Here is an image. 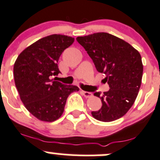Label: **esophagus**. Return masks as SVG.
<instances>
[{
    "mask_svg": "<svg viewBox=\"0 0 160 160\" xmlns=\"http://www.w3.org/2000/svg\"><path fill=\"white\" fill-rule=\"evenodd\" d=\"M81 93L83 94V96L86 97V98H89V97H91L92 96H93V93H90V92H87V91H83V90H82L81 91Z\"/></svg>",
    "mask_w": 160,
    "mask_h": 160,
    "instance_id": "1",
    "label": "esophagus"
}]
</instances>
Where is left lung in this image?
I'll use <instances>...</instances> for the list:
<instances>
[{"mask_svg":"<svg viewBox=\"0 0 160 160\" xmlns=\"http://www.w3.org/2000/svg\"><path fill=\"white\" fill-rule=\"evenodd\" d=\"M77 40L97 71L106 75L110 88L102 94L94 93L101 99L102 107L92 116L102 122L118 120L132 107L139 93L143 71L140 53L125 40L104 32L78 37Z\"/></svg>","mask_w":160,"mask_h":160,"instance_id":"1","label":"left lung"}]
</instances>
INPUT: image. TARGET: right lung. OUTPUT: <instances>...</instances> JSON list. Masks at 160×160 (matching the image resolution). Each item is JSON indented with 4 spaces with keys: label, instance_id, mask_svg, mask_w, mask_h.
I'll return each mask as SVG.
<instances>
[{
    "label": "right lung",
    "instance_id": "1",
    "mask_svg": "<svg viewBox=\"0 0 160 160\" xmlns=\"http://www.w3.org/2000/svg\"><path fill=\"white\" fill-rule=\"evenodd\" d=\"M74 38L52 34L38 40L19 54L13 65V77L20 98L30 112L43 122L58 120L70 93L79 91L77 86L53 81L60 73L58 63L63 50Z\"/></svg>",
    "mask_w": 160,
    "mask_h": 160
}]
</instances>
